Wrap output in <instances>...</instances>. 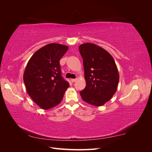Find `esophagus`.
<instances>
[{
  "mask_svg": "<svg viewBox=\"0 0 152 152\" xmlns=\"http://www.w3.org/2000/svg\"><path fill=\"white\" fill-rule=\"evenodd\" d=\"M76 80H77L76 79H71V81H72V82H74L76 81Z\"/></svg>",
  "mask_w": 152,
  "mask_h": 152,
  "instance_id": "1",
  "label": "esophagus"
}]
</instances>
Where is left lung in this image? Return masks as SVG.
<instances>
[{
    "label": "left lung",
    "instance_id": "obj_1",
    "mask_svg": "<svg viewBox=\"0 0 152 152\" xmlns=\"http://www.w3.org/2000/svg\"><path fill=\"white\" fill-rule=\"evenodd\" d=\"M79 51L83 59L86 86L80 92L85 102L100 107L115 93L119 73L112 55L92 43L81 44Z\"/></svg>",
    "mask_w": 152,
    "mask_h": 152
}]
</instances>
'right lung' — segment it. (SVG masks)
Instances as JSON below:
<instances>
[{"label": "right lung", "mask_w": 152, "mask_h": 152, "mask_svg": "<svg viewBox=\"0 0 152 152\" xmlns=\"http://www.w3.org/2000/svg\"><path fill=\"white\" fill-rule=\"evenodd\" d=\"M66 45L51 43L41 48L32 55L23 73L27 93L44 110L60 103L70 86L63 79L59 60L66 53Z\"/></svg>", "instance_id": "add662e5"}]
</instances>
